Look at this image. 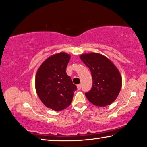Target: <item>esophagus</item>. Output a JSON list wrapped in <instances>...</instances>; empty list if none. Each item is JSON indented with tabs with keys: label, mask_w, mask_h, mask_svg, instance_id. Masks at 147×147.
<instances>
[{
	"label": "esophagus",
	"mask_w": 147,
	"mask_h": 147,
	"mask_svg": "<svg viewBox=\"0 0 147 147\" xmlns=\"http://www.w3.org/2000/svg\"><path fill=\"white\" fill-rule=\"evenodd\" d=\"M77 89L80 90V89H81V84H78V85H77Z\"/></svg>",
	"instance_id": "34e87169"
}]
</instances>
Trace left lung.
Listing matches in <instances>:
<instances>
[{"label": "left lung", "mask_w": 147, "mask_h": 147, "mask_svg": "<svg viewBox=\"0 0 147 147\" xmlns=\"http://www.w3.org/2000/svg\"><path fill=\"white\" fill-rule=\"evenodd\" d=\"M80 58L90 69L93 79L91 90L85 93L87 98L96 106L111 104L117 97L122 86L118 69L108 58L100 54H84Z\"/></svg>", "instance_id": "8db88e82"}]
</instances>
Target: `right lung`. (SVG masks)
I'll return each instance as SVG.
<instances>
[{"mask_svg": "<svg viewBox=\"0 0 147 147\" xmlns=\"http://www.w3.org/2000/svg\"><path fill=\"white\" fill-rule=\"evenodd\" d=\"M71 56L60 53L49 57L39 67L36 76V89L47 108L61 111L70 105L76 85L66 73Z\"/></svg>", "mask_w": 147, "mask_h": 147, "instance_id": "obj_1", "label": "right lung"}]
</instances>
